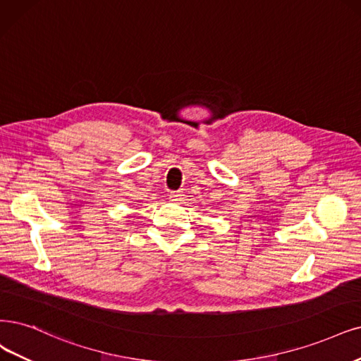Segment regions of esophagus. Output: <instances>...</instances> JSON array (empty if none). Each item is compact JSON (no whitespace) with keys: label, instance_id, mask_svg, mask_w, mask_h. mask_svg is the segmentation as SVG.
Masks as SVG:
<instances>
[{"label":"esophagus","instance_id":"obj_1","mask_svg":"<svg viewBox=\"0 0 361 361\" xmlns=\"http://www.w3.org/2000/svg\"><path fill=\"white\" fill-rule=\"evenodd\" d=\"M169 199H171L172 202H178V201H181V199H183V195L180 192H171L169 193Z\"/></svg>","mask_w":361,"mask_h":361}]
</instances>
